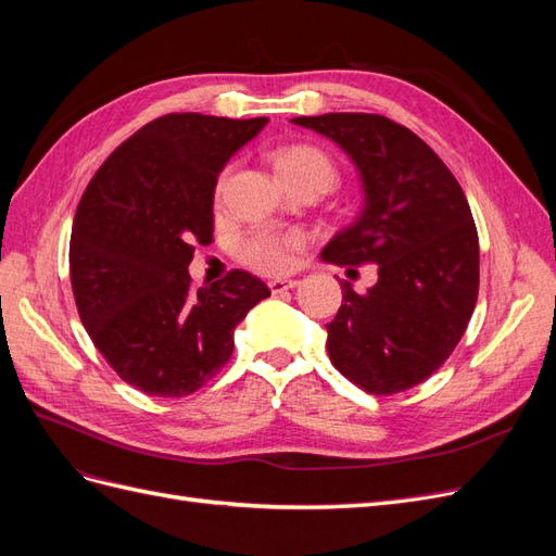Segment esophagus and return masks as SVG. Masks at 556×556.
<instances>
[{"mask_svg": "<svg viewBox=\"0 0 556 556\" xmlns=\"http://www.w3.org/2000/svg\"><path fill=\"white\" fill-rule=\"evenodd\" d=\"M296 285H299V280H294V278H276L268 282V290H271L274 294H282V292L296 288Z\"/></svg>", "mask_w": 556, "mask_h": 556, "instance_id": "esophagus-1", "label": "esophagus"}]
</instances>
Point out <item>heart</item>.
Wrapping results in <instances>:
<instances>
[{"label": "heart", "mask_w": 556, "mask_h": 556, "mask_svg": "<svg viewBox=\"0 0 556 556\" xmlns=\"http://www.w3.org/2000/svg\"><path fill=\"white\" fill-rule=\"evenodd\" d=\"M276 169L285 182L319 185L325 192L339 182V169L333 160L311 143H290L276 150L274 155ZM227 180V169L220 172L213 185V199L220 201ZM306 245V237L299 229H274V227H255L245 231L239 241V260L255 268L260 274H285L294 266L296 252Z\"/></svg>", "instance_id": "heart-1"}]
</instances>
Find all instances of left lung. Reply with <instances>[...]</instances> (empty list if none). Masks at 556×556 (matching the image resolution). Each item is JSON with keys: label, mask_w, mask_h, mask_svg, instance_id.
Returning <instances> with one entry per match:
<instances>
[{"label": "left lung", "mask_w": 556, "mask_h": 556, "mask_svg": "<svg viewBox=\"0 0 556 556\" xmlns=\"http://www.w3.org/2000/svg\"><path fill=\"white\" fill-rule=\"evenodd\" d=\"M357 164L366 208L336 233L323 257L339 266L378 264V282L355 292L327 325L331 364L364 392H406L439 371L473 315L480 288L478 229L445 162L378 113L301 115Z\"/></svg>", "instance_id": "obj_1"}]
</instances>
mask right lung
Wrapping results in <instances>:
<instances>
[{"mask_svg": "<svg viewBox=\"0 0 556 556\" xmlns=\"http://www.w3.org/2000/svg\"><path fill=\"white\" fill-rule=\"evenodd\" d=\"M266 125L169 113L99 166L76 208L70 276L76 308L113 371L143 394L180 399L223 371L233 327L268 288L241 268L194 288V245L213 241V185Z\"/></svg>", "mask_w": 556, "mask_h": 556, "instance_id": "obj_1", "label": "right lung"}]
</instances>
